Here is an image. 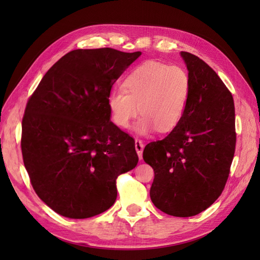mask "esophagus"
Listing matches in <instances>:
<instances>
[{
  "label": "esophagus",
  "mask_w": 260,
  "mask_h": 260,
  "mask_svg": "<svg viewBox=\"0 0 260 260\" xmlns=\"http://www.w3.org/2000/svg\"><path fill=\"white\" fill-rule=\"evenodd\" d=\"M136 149H137V153L139 155V158L142 159V154H143V148H144V144L141 140H136Z\"/></svg>",
  "instance_id": "esophagus-1"
}]
</instances>
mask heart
Returning <instances> with one entry per match:
<instances>
[{"mask_svg":"<svg viewBox=\"0 0 260 260\" xmlns=\"http://www.w3.org/2000/svg\"><path fill=\"white\" fill-rule=\"evenodd\" d=\"M123 90L109 93L107 105L112 120L128 128L139 112L135 124L139 135L154 130L169 132L181 121L190 95V78L183 68L148 60L139 65L123 81Z\"/></svg>","mask_w":260,"mask_h":260,"instance_id":"obj_1","label":"heart"}]
</instances>
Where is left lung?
I'll list each match as a JSON object with an SVG mask.
<instances>
[{
	"mask_svg": "<svg viewBox=\"0 0 260 260\" xmlns=\"http://www.w3.org/2000/svg\"><path fill=\"white\" fill-rule=\"evenodd\" d=\"M180 54L190 78L183 117L166 138L145 146L143 159L154 169V205L170 216L192 217L223 191L237 142L235 113L215 70L191 53Z\"/></svg>",
	"mask_w": 260,
	"mask_h": 260,
	"instance_id": "obj_1",
	"label": "left lung"
}]
</instances>
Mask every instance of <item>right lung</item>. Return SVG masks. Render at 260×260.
Masks as SVG:
<instances>
[{"label": "right lung", "mask_w": 260, "mask_h": 260, "mask_svg": "<svg viewBox=\"0 0 260 260\" xmlns=\"http://www.w3.org/2000/svg\"><path fill=\"white\" fill-rule=\"evenodd\" d=\"M141 52L75 50L44 75L22 118L23 164L37 195L84 219L111 208L117 177L136 168L135 140L111 121L113 84Z\"/></svg>", "instance_id": "obj_1"}]
</instances>
